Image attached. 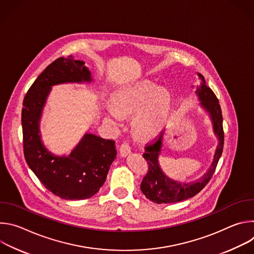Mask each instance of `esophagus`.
<instances>
[{
    "label": "esophagus",
    "instance_id": "obj_1",
    "mask_svg": "<svg viewBox=\"0 0 254 254\" xmlns=\"http://www.w3.org/2000/svg\"><path fill=\"white\" fill-rule=\"evenodd\" d=\"M130 146L129 143L127 141H124L122 144H121V148H120V152H121V155L123 157H126L127 156L129 153H130Z\"/></svg>",
    "mask_w": 254,
    "mask_h": 254
}]
</instances>
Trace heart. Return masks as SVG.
I'll return each mask as SVG.
<instances>
[{
    "mask_svg": "<svg viewBox=\"0 0 254 254\" xmlns=\"http://www.w3.org/2000/svg\"><path fill=\"white\" fill-rule=\"evenodd\" d=\"M114 105H106L108 118L121 122L123 116L134 115L132 126L141 136H151L162 127L169 112V95L148 81L120 90L114 95Z\"/></svg>",
    "mask_w": 254,
    "mask_h": 254,
    "instance_id": "b5f03b06",
    "label": "heart"
}]
</instances>
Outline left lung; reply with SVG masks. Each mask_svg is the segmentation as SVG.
Segmentation results:
<instances>
[{
	"label": "left lung",
	"mask_w": 254,
	"mask_h": 254,
	"mask_svg": "<svg viewBox=\"0 0 254 254\" xmlns=\"http://www.w3.org/2000/svg\"><path fill=\"white\" fill-rule=\"evenodd\" d=\"M200 78V85L197 86V94L202 100V105L206 111L211 115L213 122V128L215 133L218 135L219 143L216 149L213 163L209 171L195 183H178L175 181L167 178L162 170L160 169L158 163V156L162 147V137L164 131H161L153 140L149 141L144 147V153L142 157L147 161L148 172L142 178L140 190L142 194L150 199L154 203L167 204V203H177L183 200H187L197 195L211 180L217 164L223 152L224 144V130H223V118L219 100L212 91V89L207 86L203 75L198 73Z\"/></svg>",
	"instance_id": "left-lung-1"
}]
</instances>
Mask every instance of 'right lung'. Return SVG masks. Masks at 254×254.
Masks as SVG:
<instances>
[{
  "instance_id": "right-lung-1",
  "label": "right lung",
  "mask_w": 254,
  "mask_h": 254,
  "mask_svg": "<svg viewBox=\"0 0 254 254\" xmlns=\"http://www.w3.org/2000/svg\"><path fill=\"white\" fill-rule=\"evenodd\" d=\"M90 80L84 61L60 57L44 69L23 100L25 160L48 191L66 200L86 199L99 191L117 156L116 141L86 133L68 157H54L41 142L39 120L52 85Z\"/></svg>"
}]
</instances>
